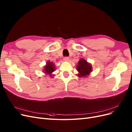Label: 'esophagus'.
<instances>
[{
  "label": "esophagus",
  "mask_w": 132,
  "mask_h": 132,
  "mask_svg": "<svg viewBox=\"0 0 132 132\" xmlns=\"http://www.w3.org/2000/svg\"><path fill=\"white\" fill-rule=\"evenodd\" d=\"M63 60H64L65 61H69V57H65L64 58H63Z\"/></svg>",
  "instance_id": "34e87169"
}]
</instances>
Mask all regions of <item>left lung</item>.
<instances>
[{
  "label": "left lung",
  "mask_w": 132,
  "mask_h": 132,
  "mask_svg": "<svg viewBox=\"0 0 132 132\" xmlns=\"http://www.w3.org/2000/svg\"><path fill=\"white\" fill-rule=\"evenodd\" d=\"M77 70L79 73L78 76L80 77H86L89 76L92 71V66L90 63L84 59H81L78 61V64L77 66Z\"/></svg>",
  "instance_id": "1"
}]
</instances>
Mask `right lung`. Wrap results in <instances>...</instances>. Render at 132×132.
Listing matches in <instances>:
<instances>
[{
    "instance_id": "add662e5",
    "label": "right lung",
    "mask_w": 132,
    "mask_h": 132,
    "mask_svg": "<svg viewBox=\"0 0 132 132\" xmlns=\"http://www.w3.org/2000/svg\"><path fill=\"white\" fill-rule=\"evenodd\" d=\"M55 66L54 64L52 62L48 61L46 62V65L45 66V68H44L43 72L46 74L51 76L50 77H52V73L54 71H55Z\"/></svg>"
}]
</instances>
